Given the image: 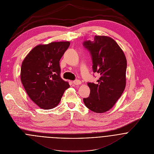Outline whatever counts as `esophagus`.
<instances>
[{"label":"esophagus","instance_id":"esophagus-1","mask_svg":"<svg viewBox=\"0 0 154 154\" xmlns=\"http://www.w3.org/2000/svg\"><path fill=\"white\" fill-rule=\"evenodd\" d=\"M73 83L75 84V85H80L81 84V81L80 80H78V79H76L75 81H73Z\"/></svg>","mask_w":154,"mask_h":154}]
</instances>
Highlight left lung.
Segmentation results:
<instances>
[{
    "label": "left lung",
    "mask_w": 154,
    "mask_h": 154,
    "mask_svg": "<svg viewBox=\"0 0 154 154\" xmlns=\"http://www.w3.org/2000/svg\"><path fill=\"white\" fill-rule=\"evenodd\" d=\"M83 45L91 54L94 72L100 74L96 83H87L90 93L83 99L84 103L94 112H106L113 107L125 90L126 56L115 41L108 36H95L94 41H84Z\"/></svg>",
    "instance_id": "1"
}]
</instances>
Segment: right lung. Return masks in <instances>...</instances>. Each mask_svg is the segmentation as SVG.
<instances>
[{
  "label": "right lung",
  "mask_w": 154,
  "mask_h": 154,
  "mask_svg": "<svg viewBox=\"0 0 154 154\" xmlns=\"http://www.w3.org/2000/svg\"><path fill=\"white\" fill-rule=\"evenodd\" d=\"M70 44L66 41L38 45L23 60L21 82L30 99L41 109L48 110L57 106L70 87L68 82L60 78L59 66V60Z\"/></svg>",
  "instance_id": "obj_1"
}]
</instances>
